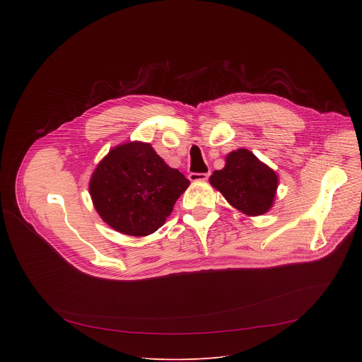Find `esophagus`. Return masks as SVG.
I'll return each mask as SVG.
<instances>
[{"instance_id":"34e87169","label":"esophagus","mask_w":362,"mask_h":362,"mask_svg":"<svg viewBox=\"0 0 362 362\" xmlns=\"http://www.w3.org/2000/svg\"><path fill=\"white\" fill-rule=\"evenodd\" d=\"M189 179L192 182H206L209 179V173H190Z\"/></svg>"}]
</instances>
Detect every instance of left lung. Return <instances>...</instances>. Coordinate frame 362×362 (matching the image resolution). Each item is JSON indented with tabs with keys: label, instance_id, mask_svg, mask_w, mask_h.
Masks as SVG:
<instances>
[{
	"label": "left lung",
	"instance_id": "left-lung-1",
	"mask_svg": "<svg viewBox=\"0 0 362 362\" xmlns=\"http://www.w3.org/2000/svg\"><path fill=\"white\" fill-rule=\"evenodd\" d=\"M209 180L235 209L247 216L267 214L278 189L276 173L247 148L230 151L225 168L215 170Z\"/></svg>",
	"mask_w": 362,
	"mask_h": 362
}]
</instances>
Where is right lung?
Masks as SVG:
<instances>
[{"mask_svg": "<svg viewBox=\"0 0 362 362\" xmlns=\"http://www.w3.org/2000/svg\"><path fill=\"white\" fill-rule=\"evenodd\" d=\"M189 185L148 143L129 141L113 147L97 165L88 190L109 226L124 235L147 236L163 226Z\"/></svg>", "mask_w": 362, "mask_h": 362, "instance_id": "obj_1", "label": "right lung"}]
</instances>
